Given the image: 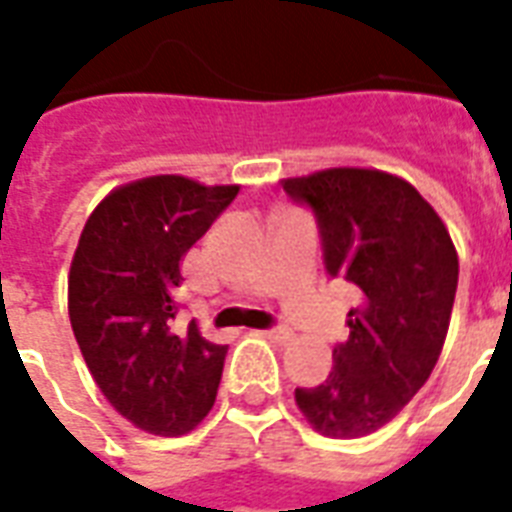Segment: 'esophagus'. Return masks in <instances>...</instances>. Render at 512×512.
Instances as JSON below:
<instances>
[{"instance_id": "1", "label": "esophagus", "mask_w": 512, "mask_h": 512, "mask_svg": "<svg viewBox=\"0 0 512 512\" xmlns=\"http://www.w3.org/2000/svg\"><path fill=\"white\" fill-rule=\"evenodd\" d=\"M265 337L273 342H279V345H284V342L292 340V329L289 327H273V329H265Z\"/></svg>"}]
</instances>
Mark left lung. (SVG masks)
<instances>
[{
    "label": "left lung",
    "instance_id": "obj_1",
    "mask_svg": "<svg viewBox=\"0 0 512 512\" xmlns=\"http://www.w3.org/2000/svg\"><path fill=\"white\" fill-rule=\"evenodd\" d=\"M281 185L316 217L329 279L356 292L332 372L297 388L295 401L321 436H369L412 401L441 356L457 252L436 209L388 172L342 167Z\"/></svg>",
    "mask_w": 512,
    "mask_h": 512
}]
</instances>
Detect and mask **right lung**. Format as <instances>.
<instances>
[{"instance_id": "obj_1", "label": "right lung", "mask_w": 512, "mask_h": 512, "mask_svg": "<svg viewBox=\"0 0 512 512\" xmlns=\"http://www.w3.org/2000/svg\"><path fill=\"white\" fill-rule=\"evenodd\" d=\"M239 185L146 177L100 201L68 273V316L92 377L116 412L154 436H183L215 404L225 345L175 324L180 257Z\"/></svg>"}]
</instances>
